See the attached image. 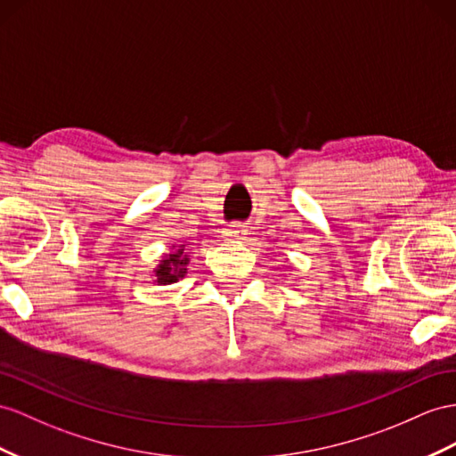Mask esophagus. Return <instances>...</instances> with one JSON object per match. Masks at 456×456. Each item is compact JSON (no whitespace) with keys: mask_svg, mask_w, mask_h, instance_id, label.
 <instances>
[{"mask_svg":"<svg viewBox=\"0 0 456 456\" xmlns=\"http://www.w3.org/2000/svg\"><path fill=\"white\" fill-rule=\"evenodd\" d=\"M225 239H242V235H247V227L242 224H231L225 231H224Z\"/></svg>","mask_w":456,"mask_h":456,"instance_id":"34e87169","label":"esophagus"}]
</instances>
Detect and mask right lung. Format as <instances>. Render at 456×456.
Listing matches in <instances>:
<instances>
[{"mask_svg": "<svg viewBox=\"0 0 456 456\" xmlns=\"http://www.w3.org/2000/svg\"><path fill=\"white\" fill-rule=\"evenodd\" d=\"M186 262H189V258H184V256H183V247H179L177 252L169 254V258H166V260H163V262L159 264L158 272H156L158 283L167 285V283H175V281H177L179 277L184 275V265H186Z\"/></svg>", "mask_w": 456, "mask_h": 456, "instance_id": "add662e5", "label": "right lung"}]
</instances>
